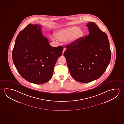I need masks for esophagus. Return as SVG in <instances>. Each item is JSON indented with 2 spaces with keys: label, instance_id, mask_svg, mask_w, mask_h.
Segmentation results:
<instances>
[{
  "label": "esophagus",
  "instance_id": "esophagus-1",
  "mask_svg": "<svg viewBox=\"0 0 124 124\" xmlns=\"http://www.w3.org/2000/svg\"><path fill=\"white\" fill-rule=\"evenodd\" d=\"M65 50H66V49H65V48H64V49H63V51H62V54H64V52H65Z\"/></svg>",
  "mask_w": 124,
  "mask_h": 124
}]
</instances>
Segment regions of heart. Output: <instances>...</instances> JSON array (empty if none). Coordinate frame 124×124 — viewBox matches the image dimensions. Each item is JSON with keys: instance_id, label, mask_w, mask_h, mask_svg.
Returning a JSON list of instances; mask_svg holds the SVG:
<instances>
[{"instance_id": "obj_1", "label": "heart", "mask_w": 124, "mask_h": 124, "mask_svg": "<svg viewBox=\"0 0 124 124\" xmlns=\"http://www.w3.org/2000/svg\"><path fill=\"white\" fill-rule=\"evenodd\" d=\"M84 30L79 29L77 26H72L62 29L57 31L56 36H53L52 39L55 42L59 40L61 42H66L69 40V44H75L80 40L84 35Z\"/></svg>"}]
</instances>
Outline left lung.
I'll list each match as a JSON object with an SVG mask.
<instances>
[{
    "instance_id": "8db88e82",
    "label": "left lung",
    "mask_w": 124,
    "mask_h": 124,
    "mask_svg": "<svg viewBox=\"0 0 124 124\" xmlns=\"http://www.w3.org/2000/svg\"><path fill=\"white\" fill-rule=\"evenodd\" d=\"M89 35L67 45L64 56L74 79L88 83L100 78L109 65L111 51L107 34L95 23L89 22Z\"/></svg>"
}]
</instances>
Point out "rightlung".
<instances>
[{"label":"right lung","instance_id":"obj_1","mask_svg":"<svg viewBox=\"0 0 124 124\" xmlns=\"http://www.w3.org/2000/svg\"><path fill=\"white\" fill-rule=\"evenodd\" d=\"M40 26L30 24L20 31L12 53L13 63L19 74L26 81L36 84L50 79L63 49L62 46H51Z\"/></svg>","mask_w":124,"mask_h":124}]
</instances>
